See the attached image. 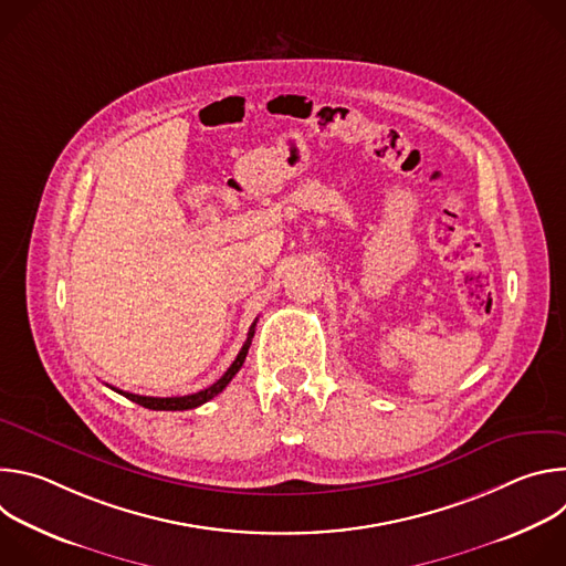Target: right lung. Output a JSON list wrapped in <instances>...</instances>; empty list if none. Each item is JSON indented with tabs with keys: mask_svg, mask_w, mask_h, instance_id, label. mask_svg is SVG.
Masks as SVG:
<instances>
[{
	"mask_svg": "<svg viewBox=\"0 0 566 566\" xmlns=\"http://www.w3.org/2000/svg\"><path fill=\"white\" fill-rule=\"evenodd\" d=\"M255 322H258V319H255ZM255 322L251 325V332H249V338H247L244 347H241V352L237 354V358L232 360V365L226 369V374H223L217 382H212L210 387H206V389H201V391H197V394L158 398V396H140V394H132V391H120V389H116V387H112V389H116L118 394H123V396L129 398L132 402H138V406H143V408H147V410H172V412H175V410H192V408H199V406H203V402H208L210 398H214L219 391H223L226 385L232 380V376L241 369V365H244L247 354H249V347H251V340H253V336H255Z\"/></svg>",
	"mask_w": 566,
	"mask_h": 566,
	"instance_id": "right-lung-1",
	"label": "right lung"
}]
</instances>
